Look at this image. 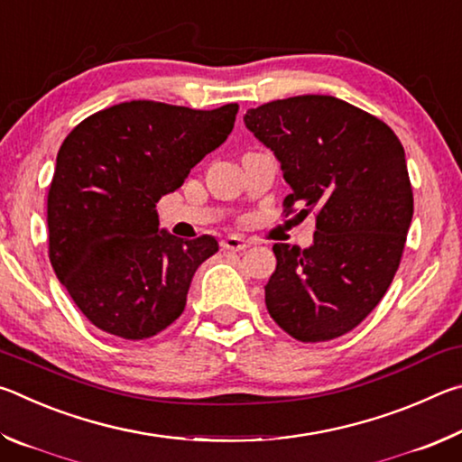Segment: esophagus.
Returning <instances> with one entry per match:
<instances>
[{"instance_id":"34e87169","label":"esophagus","mask_w":462,"mask_h":462,"mask_svg":"<svg viewBox=\"0 0 462 462\" xmlns=\"http://www.w3.org/2000/svg\"><path fill=\"white\" fill-rule=\"evenodd\" d=\"M250 245L240 236H226L222 240V248L224 250H234V253H240V250H246Z\"/></svg>"}]
</instances>
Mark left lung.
<instances>
[{
  "label": "left lung",
  "mask_w": 462,
  "mask_h": 462,
  "mask_svg": "<svg viewBox=\"0 0 462 462\" xmlns=\"http://www.w3.org/2000/svg\"><path fill=\"white\" fill-rule=\"evenodd\" d=\"M245 124L281 162L287 212L316 214L314 245L273 246L269 314L301 342L338 338L371 314L400 267L413 216L403 146L385 122L332 96L271 101Z\"/></svg>",
  "instance_id": "obj_1"
}]
</instances>
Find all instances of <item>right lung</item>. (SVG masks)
Listing matches in <instances>:
<instances>
[{
    "mask_svg": "<svg viewBox=\"0 0 462 462\" xmlns=\"http://www.w3.org/2000/svg\"><path fill=\"white\" fill-rule=\"evenodd\" d=\"M238 106L189 109L134 99L85 118L65 138L49 189V256L85 318L143 340L183 314L214 236L159 228L156 201L183 185L234 128Z\"/></svg>",
    "mask_w": 462,
    "mask_h": 462,
    "instance_id": "1",
    "label": "right lung"
}]
</instances>
